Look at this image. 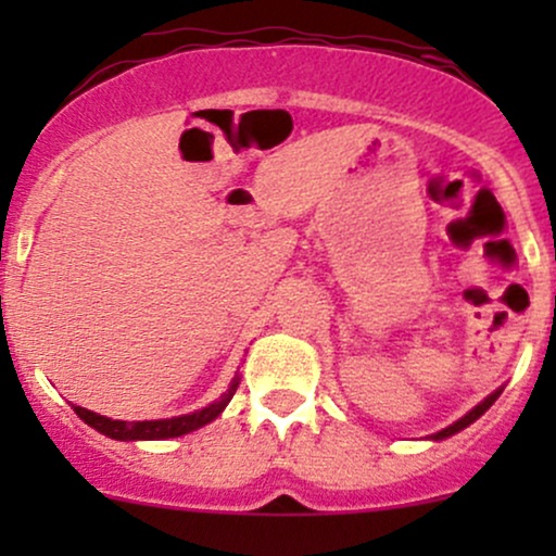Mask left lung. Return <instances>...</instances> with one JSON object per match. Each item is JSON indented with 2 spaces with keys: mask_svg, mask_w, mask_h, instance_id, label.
Listing matches in <instances>:
<instances>
[{
  "mask_svg": "<svg viewBox=\"0 0 556 556\" xmlns=\"http://www.w3.org/2000/svg\"><path fill=\"white\" fill-rule=\"evenodd\" d=\"M496 397H500V392L489 394V397H486V400H483V402H481V405H476V407H473V410H470V413H468V416H463L460 420H457V424L446 426V429H442V431H439V433H433V439H446V437H452V433L463 431V429H465V426H470V424H473V420H476V418H481V416H483V413H486V410H489V407H491V405H494V400H496Z\"/></svg>",
  "mask_w": 556,
  "mask_h": 556,
  "instance_id": "obj_1",
  "label": "left lung"
}]
</instances>
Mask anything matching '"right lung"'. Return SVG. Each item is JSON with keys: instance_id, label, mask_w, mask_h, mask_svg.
<instances>
[{"instance_id": "right-lung-1", "label": "right lung", "mask_w": 556, "mask_h": 556, "mask_svg": "<svg viewBox=\"0 0 556 556\" xmlns=\"http://www.w3.org/2000/svg\"><path fill=\"white\" fill-rule=\"evenodd\" d=\"M238 384H240V379L235 376V381L229 384L227 392L222 394L219 402L203 407V410L193 413V416H180V418H169V420H138V424H125V420H112L104 416H96V413L86 410V407H75V413H78L80 420H86L88 426H93L96 431L106 433L110 439H123V442H127V439H172V437H182V433L201 429V426H206L208 420H214L216 416H219V413L227 407V402L232 400Z\"/></svg>"}]
</instances>
